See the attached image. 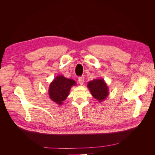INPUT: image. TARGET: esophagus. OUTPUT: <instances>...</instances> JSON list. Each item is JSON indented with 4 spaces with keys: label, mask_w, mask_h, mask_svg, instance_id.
Instances as JSON below:
<instances>
[{
    "label": "esophagus",
    "mask_w": 155,
    "mask_h": 155,
    "mask_svg": "<svg viewBox=\"0 0 155 155\" xmlns=\"http://www.w3.org/2000/svg\"><path fill=\"white\" fill-rule=\"evenodd\" d=\"M84 80H85V78H84L83 76H80L78 78V81L80 85H83L84 83Z\"/></svg>",
    "instance_id": "1"
}]
</instances>
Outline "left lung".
Here are the masks:
<instances>
[{"label":"left lung","instance_id":"obj_1","mask_svg":"<svg viewBox=\"0 0 155 155\" xmlns=\"http://www.w3.org/2000/svg\"><path fill=\"white\" fill-rule=\"evenodd\" d=\"M92 96L101 102L109 95V88L104 79H97L88 82L87 85Z\"/></svg>","mask_w":155,"mask_h":155}]
</instances>
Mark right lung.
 <instances>
[{"instance_id": "1", "label": "right lung", "mask_w": 155, "mask_h": 155, "mask_svg": "<svg viewBox=\"0 0 155 155\" xmlns=\"http://www.w3.org/2000/svg\"><path fill=\"white\" fill-rule=\"evenodd\" d=\"M76 83L73 79L58 76L50 84L48 94L50 99L59 105L63 104L69 94L70 88L76 85Z\"/></svg>"}]
</instances>
